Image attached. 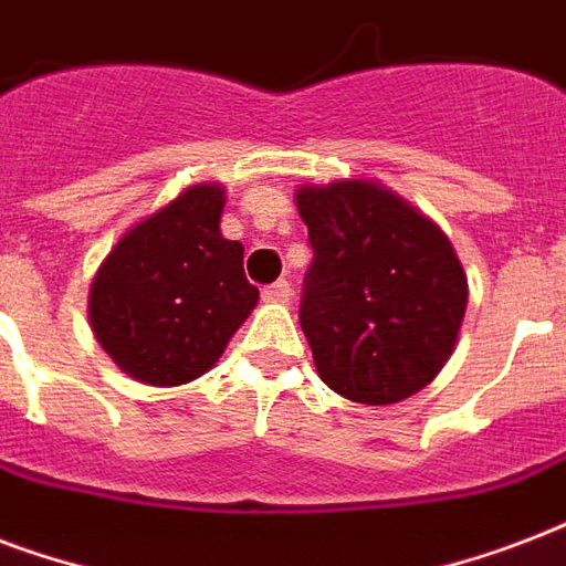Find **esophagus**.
<instances>
[{"mask_svg": "<svg viewBox=\"0 0 566 566\" xmlns=\"http://www.w3.org/2000/svg\"><path fill=\"white\" fill-rule=\"evenodd\" d=\"M293 291L287 282H275L270 287H264V302H275V305H284V302H291Z\"/></svg>", "mask_w": 566, "mask_h": 566, "instance_id": "obj_1", "label": "esophagus"}]
</instances>
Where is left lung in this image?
Listing matches in <instances>:
<instances>
[{
    "instance_id": "8db88e82",
    "label": "left lung",
    "mask_w": 566,
    "mask_h": 566,
    "mask_svg": "<svg viewBox=\"0 0 566 566\" xmlns=\"http://www.w3.org/2000/svg\"><path fill=\"white\" fill-rule=\"evenodd\" d=\"M314 261L300 323L319 378L361 405H394L455 353L467 273L422 211L370 179L300 185Z\"/></svg>"
}]
</instances>
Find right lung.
<instances>
[{"mask_svg": "<svg viewBox=\"0 0 566 566\" xmlns=\"http://www.w3.org/2000/svg\"><path fill=\"white\" fill-rule=\"evenodd\" d=\"M222 185H190L135 222L93 275V335L140 385L179 387L205 376L258 305L243 247L222 238Z\"/></svg>", "mask_w": 566, "mask_h": 566, "instance_id": "add662e5", "label": "right lung"}]
</instances>
